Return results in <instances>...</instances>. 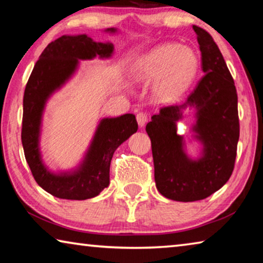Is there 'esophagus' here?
<instances>
[{"mask_svg":"<svg viewBox=\"0 0 263 263\" xmlns=\"http://www.w3.org/2000/svg\"><path fill=\"white\" fill-rule=\"evenodd\" d=\"M148 121V117L147 115L144 114V112H139L137 115V122H138V125H139L140 127L145 126V124L147 123Z\"/></svg>","mask_w":263,"mask_h":263,"instance_id":"1","label":"esophagus"}]
</instances>
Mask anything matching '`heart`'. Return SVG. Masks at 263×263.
Here are the masks:
<instances>
[{
	"mask_svg": "<svg viewBox=\"0 0 263 263\" xmlns=\"http://www.w3.org/2000/svg\"><path fill=\"white\" fill-rule=\"evenodd\" d=\"M198 72V58L191 48L164 44L138 58L131 68L136 82L152 84V96L161 104L174 103L188 90Z\"/></svg>",
	"mask_w": 263,
	"mask_h": 263,
	"instance_id": "1",
	"label": "heart"
}]
</instances>
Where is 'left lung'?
<instances>
[{"instance_id": "obj_1", "label": "left lung", "mask_w": 263, "mask_h": 263, "mask_svg": "<svg viewBox=\"0 0 263 263\" xmlns=\"http://www.w3.org/2000/svg\"><path fill=\"white\" fill-rule=\"evenodd\" d=\"M202 53L204 77L181 105L166 106L146 125L152 142L154 179L159 193L179 202L201 201L219 190L232 175L239 140L238 95L217 44L205 30L193 26ZM193 111L192 137L197 157L186 152L177 122Z\"/></svg>"}]
</instances>
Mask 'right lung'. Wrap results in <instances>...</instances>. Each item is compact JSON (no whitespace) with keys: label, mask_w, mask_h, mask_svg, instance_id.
<instances>
[{"label":"right lung","mask_w":263,"mask_h":263,"mask_svg":"<svg viewBox=\"0 0 263 263\" xmlns=\"http://www.w3.org/2000/svg\"><path fill=\"white\" fill-rule=\"evenodd\" d=\"M103 31L118 33L116 28ZM114 51L112 44L96 43L84 33L64 34L43 51L26 83L22 126L25 159L35 182L54 197L83 201L100 195L110 183V162L115 151L138 130L132 114L101 118L81 161L74 168L55 172L43 159L41 138L48 100L77 74L80 60L96 57L110 59Z\"/></svg>","instance_id":"obj_1"}]
</instances>
